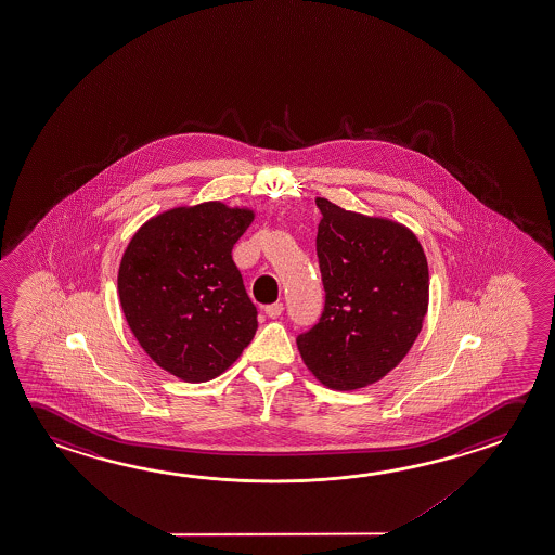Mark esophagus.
<instances>
[{
	"mask_svg": "<svg viewBox=\"0 0 555 555\" xmlns=\"http://www.w3.org/2000/svg\"><path fill=\"white\" fill-rule=\"evenodd\" d=\"M282 304H271V306H264V313H267V318L276 319L282 313Z\"/></svg>",
	"mask_w": 555,
	"mask_h": 555,
	"instance_id": "obj_1",
	"label": "esophagus"
}]
</instances>
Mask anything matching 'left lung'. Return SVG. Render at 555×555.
Segmentation results:
<instances>
[{"mask_svg": "<svg viewBox=\"0 0 555 555\" xmlns=\"http://www.w3.org/2000/svg\"><path fill=\"white\" fill-rule=\"evenodd\" d=\"M325 308L296 343L304 364L328 389L379 382L409 354L429 301L424 249L410 228L315 199Z\"/></svg>", "mask_w": 555, "mask_h": 555, "instance_id": "8db88e82", "label": "left lung"}]
</instances>
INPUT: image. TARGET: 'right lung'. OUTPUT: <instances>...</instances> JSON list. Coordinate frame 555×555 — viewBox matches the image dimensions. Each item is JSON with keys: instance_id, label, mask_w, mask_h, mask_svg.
<instances>
[{"instance_id": "right-lung-1", "label": "right lung", "mask_w": 555, "mask_h": 555, "mask_svg": "<svg viewBox=\"0 0 555 555\" xmlns=\"http://www.w3.org/2000/svg\"><path fill=\"white\" fill-rule=\"evenodd\" d=\"M251 209L207 201L146 220L118 271L119 304L137 343L163 370L188 383L227 372L257 331L232 247Z\"/></svg>"}]
</instances>
